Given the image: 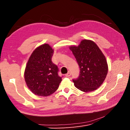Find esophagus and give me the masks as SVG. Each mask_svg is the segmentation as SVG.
<instances>
[{"mask_svg": "<svg viewBox=\"0 0 130 130\" xmlns=\"http://www.w3.org/2000/svg\"><path fill=\"white\" fill-rule=\"evenodd\" d=\"M70 75H71V74H70V73H68L67 74H65V76H66V77H69V76H70Z\"/></svg>", "mask_w": 130, "mask_h": 130, "instance_id": "1", "label": "esophagus"}]
</instances>
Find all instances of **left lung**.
<instances>
[{
  "instance_id": "obj_1",
  "label": "left lung",
  "mask_w": 130,
  "mask_h": 130,
  "mask_svg": "<svg viewBox=\"0 0 130 130\" xmlns=\"http://www.w3.org/2000/svg\"><path fill=\"white\" fill-rule=\"evenodd\" d=\"M80 67L79 76L73 81L76 88L90 92L103 84L108 73L105 56L95 43L84 40L77 46H69Z\"/></svg>"
}]
</instances>
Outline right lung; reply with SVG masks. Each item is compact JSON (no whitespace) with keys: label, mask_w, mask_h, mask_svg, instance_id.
<instances>
[{"label":"right lung","mask_w":130,"mask_h":130,"mask_svg":"<svg viewBox=\"0 0 130 130\" xmlns=\"http://www.w3.org/2000/svg\"><path fill=\"white\" fill-rule=\"evenodd\" d=\"M54 49L44 44L35 49L29 59L24 72L27 87L35 95L47 96L57 89L62 81L57 66L52 61Z\"/></svg>","instance_id":"1"}]
</instances>
